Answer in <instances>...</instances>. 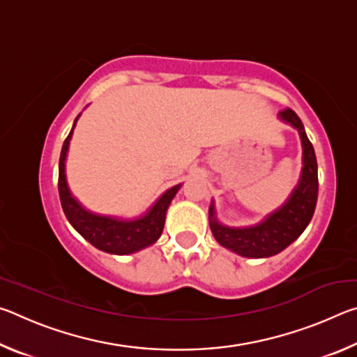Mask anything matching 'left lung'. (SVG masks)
<instances>
[{
  "mask_svg": "<svg viewBox=\"0 0 357 357\" xmlns=\"http://www.w3.org/2000/svg\"><path fill=\"white\" fill-rule=\"evenodd\" d=\"M279 118L298 129L302 143V172L288 200L253 227H227L217 220L214 202L209 206V227L217 243L241 257L268 258L277 255L298 239L315 213L318 198L317 155L304 124L291 108L279 112Z\"/></svg>",
  "mask_w": 357,
  "mask_h": 357,
  "instance_id": "8db88e82",
  "label": "left lung"
}]
</instances>
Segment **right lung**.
I'll list each match as a JSON object with an SVG mask.
<instances>
[{
    "mask_svg": "<svg viewBox=\"0 0 357 357\" xmlns=\"http://www.w3.org/2000/svg\"><path fill=\"white\" fill-rule=\"evenodd\" d=\"M80 116V114H78ZM74 128L77 124V119ZM63 143L61 155H59V173H58V190L59 200L66 217L82 236L91 243L96 249L114 255H129L154 244L160 238L165 225L167 209L170 206L173 197L176 195L181 184L168 189L159 200L154 203L146 214L137 219H119L113 215H100L91 213L72 195L66 181V155H68L69 142L72 132Z\"/></svg>",
    "mask_w": 357,
    "mask_h": 357,
    "instance_id": "obj_1",
    "label": "right lung"
}]
</instances>
